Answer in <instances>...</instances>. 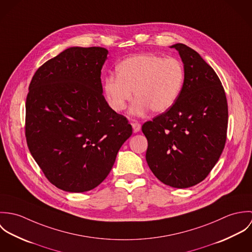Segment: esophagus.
Listing matches in <instances>:
<instances>
[{"label": "esophagus", "mask_w": 252, "mask_h": 252, "mask_svg": "<svg viewBox=\"0 0 252 252\" xmlns=\"http://www.w3.org/2000/svg\"><path fill=\"white\" fill-rule=\"evenodd\" d=\"M132 127H133V130H134L135 133H138L141 130V124L139 122H137V121H134L132 123Z\"/></svg>", "instance_id": "obj_1"}]
</instances>
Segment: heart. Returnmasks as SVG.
Wrapping results in <instances>:
<instances>
[{"mask_svg":"<svg viewBox=\"0 0 252 252\" xmlns=\"http://www.w3.org/2000/svg\"><path fill=\"white\" fill-rule=\"evenodd\" d=\"M116 71L117 76L108 75L104 82L108 104L113 110L122 111L134 91L133 114H143L148 109L155 113L170 109L180 96L185 77L178 59L151 53L122 61Z\"/></svg>","mask_w":252,"mask_h":252,"instance_id":"b5f03b06","label":"heart"}]
</instances>
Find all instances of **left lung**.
<instances>
[{
	"instance_id": "obj_1",
	"label": "left lung",
	"mask_w": 252,
	"mask_h": 252,
	"mask_svg": "<svg viewBox=\"0 0 252 252\" xmlns=\"http://www.w3.org/2000/svg\"><path fill=\"white\" fill-rule=\"evenodd\" d=\"M180 53L184 83L174 106L145 122V159L154 176L175 188L205 180L226 143L228 106L214 69L183 43L171 46Z\"/></svg>"
}]
</instances>
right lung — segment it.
<instances>
[{"label":"right lung","mask_w":252,"mask_h":252,"mask_svg":"<svg viewBox=\"0 0 252 252\" xmlns=\"http://www.w3.org/2000/svg\"><path fill=\"white\" fill-rule=\"evenodd\" d=\"M108 54L104 47H70L40 66L29 85V150L45 178L67 192L97 187L132 135L127 118L103 95Z\"/></svg>","instance_id":"right-lung-1"}]
</instances>
